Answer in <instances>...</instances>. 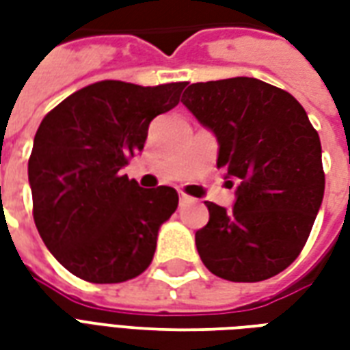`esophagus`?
<instances>
[{
  "instance_id": "1",
  "label": "esophagus",
  "mask_w": 350,
  "mask_h": 350,
  "mask_svg": "<svg viewBox=\"0 0 350 350\" xmlns=\"http://www.w3.org/2000/svg\"><path fill=\"white\" fill-rule=\"evenodd\" d=\"M180 202H182V204H185V202H193V197H189V195H185L183 191H180Z\"/></svg>"
}]
</instances>
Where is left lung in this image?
<instances>
[{
    "label": "left lung",
    "mask_w": 350,
    "mask_h": 350,
    "mask_svg": "<svg viewBox=\"0 0 350 350\" xmlns=\"http://www.w3.org/2000/svg\"><path fill=\"white\" fill-rule=\"evenodd\" d=\"M182 103L213 131L217 167L238 182L232 210L206 202L210 221L195 234L202 262L227 281L278 275L304 250L323 202L319 133L291 93L257 79L197 82Z\"/></svg>",
    "instance_id": "obj_1"
}]
</instances>
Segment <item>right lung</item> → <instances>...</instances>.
<instances>
[{"label": "right lung", "mask_w": 350, "mask_h": 350, "mask_svg": "<svg viewBox=\"0 0 350 350\" xmlns=\"http://www.w3.org/2000/svg\"><path fill=\"white\" fill-rule=\"evenodd\" d=\"M185 86L100 80L44 116L27 163L33 219L72 275L122 283L152 264L178 193L167 185L142 189L120 170L142 152L150 122L174 108Z\"/></svg>", "instance_id": "1"}]
</instances>
